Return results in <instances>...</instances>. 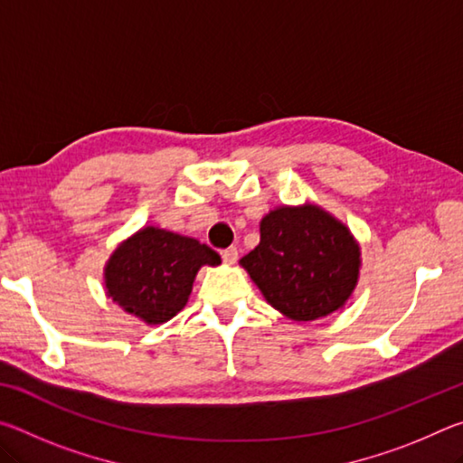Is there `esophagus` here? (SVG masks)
I'll list each match as a JSON object with an SVG mask.
<instances>
[{
    "mask_svg": "<svg viewBox=\"0 0 463 463\" xmlns=\"http://www.w3.org/2000/svg\"><path fill=\"white\" fill-rule=\"evenodd\" d=\"M221 255H222V261H224V263L232 265L234 261H237V257H239V250H237V247H229V249H224Z\"/></svg>",
    "mask_w": 463,
    "mask_h": 463,
    "instance_id": "obj_1",
    "label": "esophagus"
}]
</instances>
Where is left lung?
I'll return each instance as SVG.
<instances>
[{
	"mask_svg": "<svg viewBox=\"0 0 463 463\" xmlns=\"http://www.w3.org/2000/svg\"><path fill=\"white\" fill-rule=\"evenodd\" d=\"M260 232V245L241 265L273 308L307 323L345 307L362 268L347 226L317 203H304L271 210Z\"/></svg>",
	"mask_w": 463,
	"mask_h": 463,
	"instance_id": "1",
	"label": "left lung"
}]
</instances>
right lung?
Masks as SVG:
<instances>
[{"label":"right lung","mask_w":463,"mask_h":463,"mask_svg":"<svg viewBox=\"0 0 463 463\" xmlns=\"http://www.w3.org/2000/svg\"><path fill=\"white\" fill-rule=\"evenodd\" d=\"M218 263L221 255L200 241L145 226L109 255L104 284L124 312L146 325H161L185 307L202 265Z\"/></svg>","instance_id":"obj_1"}]
</instances>
